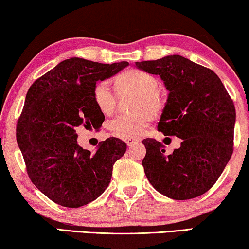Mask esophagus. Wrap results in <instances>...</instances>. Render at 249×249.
<instances>
[{
	"instance_id": "esophagus-1",
	"label": "esophagus",
	"mask_w": 249,
	"mask_h": 249,
	"mask_svg": "<svg viewBox=\"0 0 249 249\" xmlns=\"http://www.w3.org/2000/svg\"><path fill=\"white\" fill-rule=\"evenodd\" d=\"M124 142L128 146H132V145H135V143H138L142 142V139L138 138V137H128V138L124 139Z\"/></svg>"
}]
</instances>
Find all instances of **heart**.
I'll return each instance as SVG.
<instances>
[{
    "label": "heart",
    "instance_id": "obj_1",
    "mask_svg": "<svg viewBox=\"0 0 249 249\" xmlns=\"http://www.w3.org/2000/svg\"><path fill=\"white\" fill-rule=\"evenodd\" d=\"M160 82L154 75L140 70H128L114 78V89L118 95L135 93L131 113L119 114L110 121V129L117 136H137L145 131L153 112H160L163 107V98L158 91ZM92 99L98 110L103 114H111L116 109L117 98L109 84L100 81L93 86Z\"/></svg>",
    "mask_w": 249,
    "mask_h": 249
}]
</instances>
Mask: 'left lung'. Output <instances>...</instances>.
I'll list each match as a JSON object with an SVG mask.
<instances>
[{"label": "left lung", "mask_w": 249, "mask_h": 249, "mask_svg": "<svg viewBox=\"0 0 249 249\" xmlns=\"http://www.w3.org/2000/svg\"><path fill=\"white\" fill-rule=\"evenodd\" d=\"M160 75L169 92L157 129L182 139L181 147L165 155L156 139L142 140V166L158 192L173 200H189L211 189L232 155L236 110L213 71L179 55L136 63Z\"/></svg>", "instance_id": "8db88e82"}]
</instances>
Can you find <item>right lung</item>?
Returning <instances> with one entry per match:
<instances>
[{
	"mask_svg": "<svg viewBox=\"0 0 249 249\" xmlns=\"http://www.w3.org/2000/svg\"><path fill=\"white\" fill-rule=\"evenodd\" d=\"M128 65L74 57L60 62L29 89L18 120L17 142L31 182L55 203L80 208L109 186L113 164L127 145L111 137L91 153L78 146L76 129L84 125L98 130L102 125L104 114L93 102V86Z\"/></svg>",
	"mask_w": 249,
	"mask_h": 249,
	"instance_id": "add662e5",
	"label": "right lung"
}]
</instances>
